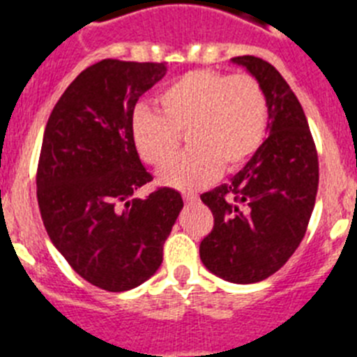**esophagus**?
I'll list each match as a JSON object with an SVG mask.
<instances>
[{
    "instance_id": "34e87169",
    "label": "esophagus",
    "mask_w": 357,
    "mask_h": 357,
    "mask_svg": "<svg viewBox=\"0 0 357 357\" xmlns=\"http://www.w3.org/2000/svg\"><path fill=\"white\" fill-rule=\"evenodd\" d=\"M182 198H184L185 204H195V202H198V197L195 193H184Z\"/></svg>"
}]
</instances>
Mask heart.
<instances>
[{
  "instance_id": "heart-1",
  "label": "heart",
  "mask_w": 357,
  "mask_h": 357,
  "mask_svg": "<svg viewBox=\"0 0 357 357\" xmlns=\"http://www.w3.org/2000/svg\"><path fill=\"white\" fill-rule=\"evenodd\" d=\"M159 112L139 109L132 121V141L141 159L162 168L186 135L190 151L160 172V181L193 191L218 172L241 168L263 144L268 130V100L252 75H223L195 69L164 85Z\"/></svg>"
}]
</instances>
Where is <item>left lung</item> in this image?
I'll return each instance as SVG.
<instances>
[{"label": "left lung", "instance_id": "1", "mask_svg": "<svg viewBox=\"0 0 357 357\" xmlns=\"http://www.w3.org/2000/svg\"><path fill=\"white\" fill-rule=\"evenodd\" d=\"M268 100V137L229 184L202 195L214 216L200 259L229 282L273 275L307 229L318 191V153L301 102L280 73L259 56H234Z\"/></svg>", "mask_w": 357, "mask_h": 357}]
</instances>
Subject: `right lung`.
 Here are the masks:
<instances>
[{"label":"right lung","mask_w":357,"mask_h":357,"mask_svg":"<svg viewBox=\"0 0 357 357\" xmlns=\"http://www.w3.org/2000/svg\"><path fill=\"white\" fill-rule=\"evenodd\" d=\"M164 75V62H96L69 84L44 130L43 223L69 266L105 291H127L157 272L184 207L172 188L130 200L153 178L132 141L135 103Z\"/></svg>","instance_id":"right-lung-1"}]
</instances>
